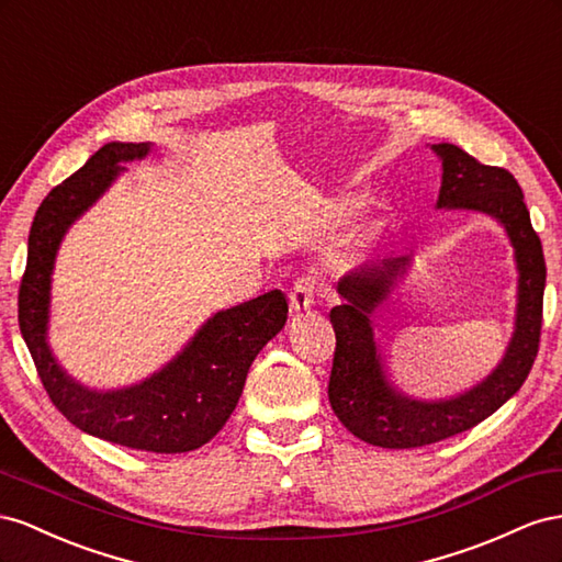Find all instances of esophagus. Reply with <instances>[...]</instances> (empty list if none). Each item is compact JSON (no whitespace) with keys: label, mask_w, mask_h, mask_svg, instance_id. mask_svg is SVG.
I'll use <instances>...</instances> for the list:
<instances>
[{"label":"esophagus","mask_w":562,"mask_h":562,"mask_svg":"<svg viewBox=\"0 0 562 562\" xmlns=\"http://www.w3.org/2000/svg\"><path fill=\"white\" fill-rule=\"evenodd\" d=\"M290 306L294 313L311 311L315 306V280L299 278L290 292Z\"/></svg>","instance_id":"1"}]
</instances>
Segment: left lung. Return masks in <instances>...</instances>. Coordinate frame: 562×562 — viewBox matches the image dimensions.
<instances>
[{
    "label": "left lung",
    "instance_id": "left-lung-1",
    "mask_svg": "<svg viewBox=\"0 0 562 562\" xmlns=\"http://www.w3.org/2000/svg\"><path fill=\"white\" fill-rule=\"evenodd\" d=\"M430 150L442 162L438 210L487 214L510 239L518 270L516 323L504 358L473 389L440 400L412 397L389 379L370 319L407 272L409 259H383L346 272L336 284L344 303L329 313L336 334L329 403L352 436L386 450L440 442L485 422L520 391L539 350L547 263L518 181L506 169L480 165L452 143H436Z\"/></svg>",
    "mask_w": 562,
    "mask_h": 562
}]
</instances>
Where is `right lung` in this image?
Listing matches in <instances>:
<instances>
[{"instance_id":"add662e5","label":"right lung","mask_w":562,"mask_h":562,"mask_svg":"<svg viewBox=\"0 0 562 562\" xmlns=\"http://www.w3.org/2000/svg\"><path fill=\"white\" fill-rule=\"evenodd\" d=\"M153 143L112 140L44 198L27 237V268L19 292V325L52 403L93 438L132 450L179 454L198 450L226 426L259 350L286 323L280 290L214 313L162 370L132 386L95 391L75 381L49 346L52 276L72 223L95 204Z\"/></svg>"}]
</instances>
